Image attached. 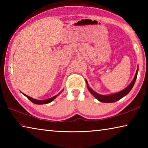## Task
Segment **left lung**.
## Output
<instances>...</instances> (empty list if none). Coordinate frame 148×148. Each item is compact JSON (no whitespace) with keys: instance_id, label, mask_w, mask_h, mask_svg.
Masks as SVG:
<instances>
[{"instance_id":"1","label":"left lung","mask_w":148,"mask_h":148,"mask_svg":"<svg viewBox=\"0 0 148 148\" xmlns=\"http://www.w3.org/2000/svg\"><path fill=\"white\" fill-rule=\"evenodd\" d=\"M138 69H137L136 72V74H135V76L134 77L133 80H132V82L131 84H130L129 86L127 87V88H125L124 90H123V91H120L119 92H117V93H115L113 95H99L98 93H97L96 92H95L94 91H92V90L90 88L88 83H87V82L86 81V83H87V89H88L89 91H90V92L93 95V96L96 98L97 99H98L100 102H107V103H108V102H116L117 101H119V99H121L123 97H125V95H127V94L129 93L130 92V91L132 89V87L134 86V83H135V81H136V77H137V74H138Z\"/></svg>"}]
</instances>
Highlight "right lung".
I'll list each match as a JSON object with an SVG mask.
<instances>
[{
    "label": "right lung",
    "instance_id": "obj_1",
    "mask_svg": "<svg viewBox=\"0 0 148 148\" xmlns=\"http://www.w3.org/2000/svg\"><path fill=\"white\" fill-rule=\"evenodd\" d=\"M24 95L25 97H27V99H29L30 101H31L32 102H33L34 104H47V103H49V102H51L52 101H53V100L56 98V97L58 96L59 95H56V96H54L53 97H51V98H49L48 99H46V100H44V101H42V100H36V99H32V97H30L29 96H27V95Z\"/></svg>",
    "mask_w": 148,
    "mask_h": 148
}]
</instances>
